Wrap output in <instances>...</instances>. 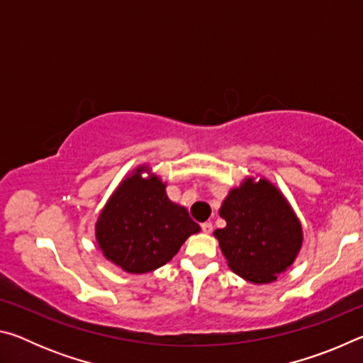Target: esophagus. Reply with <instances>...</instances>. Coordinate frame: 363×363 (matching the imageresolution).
<instances>
[{
  "mask_svg": "<svg viewBox=\"0 0 363 363\" xmlns=\"http://www.w3.org/2000/svg\"><path fill=\"white\" fill-rule=\"evenodd\" d=\"M201 230L205 233H211L213 232V224L211 223H203L201 224Z\"/></svg>",
  "mask_w": 363,
  "mask_h": 363,
  "instance_id": "esophagus-1",
  "label": "esophagus"
}]
</instances>
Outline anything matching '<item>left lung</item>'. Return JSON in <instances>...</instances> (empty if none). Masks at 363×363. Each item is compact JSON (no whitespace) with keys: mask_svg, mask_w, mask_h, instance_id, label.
Returning a JSON list of instances; mask_svg holds the SVG:
<instances>
[{"mask_svg":"<svg viewBox=\"0 0 363 363\" xmlns=\"http://www.w3.org/2000/svg\"><path fill=\"white\" fill-rule=\"evenodd\" d=\"M219 216L224 229L214 230L229 267L251 284L277 280L291 266L303 245V229L284 194L267 179L247 177L230 189Z\"/></svg>","mask_w":363,"mask_h":363,"instance_id":"1","label":"left lung"}]
</instances>
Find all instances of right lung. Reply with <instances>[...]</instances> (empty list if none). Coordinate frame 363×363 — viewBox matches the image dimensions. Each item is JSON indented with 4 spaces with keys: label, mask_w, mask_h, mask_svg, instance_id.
I'll list each match as a JSON object with an SVG mask.
<instances>
[{
    "label": "right lung",
    "mask_w": 363,
    "mask_h": 363,
    "mask_svg": "<svg viewBox=\"0 0 363 363\" xmlns=\"http://www.w3.org/2000/svg\"><path fill=\"white\" fill-rule=\"evenodd\" d=\"M144 172L150 176L143 178ZM167 184L139 167L120 182L96 223L102 255L128 274L162 267L200 225L167 195Z\"/></svg>",
    "instance_id": "1"
}]
</instances>
